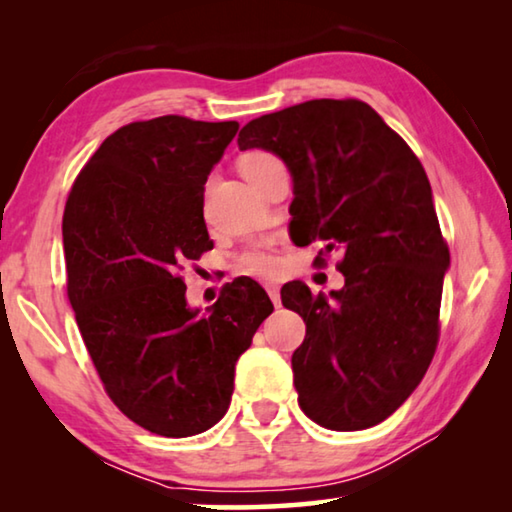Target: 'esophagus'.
<instances>
[{
	"label": "esophagus",
	"mask_w": 512,
	"mask_h": 512,
	"mask_svg": "<svg viewBox=\"0 0 512 512\" xmlns=\"http://www.w3.org/2000/svg\"><path fill=\"white\" fill-rule=\"evenodd\" d=\"M266 291H268V296H271L273 305L280 307V287H277V284H273V282H268L266 284Z\"/></svg>",
	"instance_id": "1"
}]
</instances>
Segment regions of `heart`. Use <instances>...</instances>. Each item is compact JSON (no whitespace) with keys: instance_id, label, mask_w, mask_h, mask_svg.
I'll list each match as a JSON object with an SVG mask.
<instances>
[{"instance_id":"b5f03b06","label":"heart","mask_w":512,"mask_h":512,"mask_svg":"<svg viewBox=\"0 0 512 512\" xmlns=\"http://www.w3.org/2000/svg\"><path fill=\"white\" fill-rule=\"evenodd\" d=\"M271 164H277V160L271 153L253 151V153H246L244 158L239 160V169L244 173V178H248L257 171L271 167ZM237 271L246 275H257V277H271L280 271V259L275 257V253L268 246H255L239 257Z\"/></svg>"}]
</instances>
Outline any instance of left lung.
Returning a JSON list of instances; mask_svg holds the SVG:
<instances>
[{
    "mask_svg": "<svg viewBox=\"0 0 512 512\" xmlns=\"http://www.w3.org/2000/svg\"><path fill=\"white\" fill-rule=\"evenodd\" d=\"M237 144L287 164L298 244L320 239L327 253H343L339 291L282 287V305L307 325L291 357L300 409L332 431L375 427L409 400L438 343L449 250L427 173L357 99L262 115L241 128Z\"/></svg>",
    "mask_w": 512,
    "mask_h": 512,
    "instance_id": "8db88e82",
    "label": "left lung"
}]
</instances>
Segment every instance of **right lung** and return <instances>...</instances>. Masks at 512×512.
<instances>
[{"instance_id":"add662e5","label":"right lung","mask_w":512,"mask_h":512,"mask_svg":"<svg viewBox=\"0 0 512 512\" xmlns=\"http://www.w3.org/2000/svg\"><path fill=\"white\" fill-rule=\"evenodd\" d=\"M237 121H135L103 140L63 214L67 296L110 400L135 424L187 438L230 406L235 366L273 302L237 277L210 309L189 307L178 268L214 244L205 183Z\"/></svg>"}]
</instances>
